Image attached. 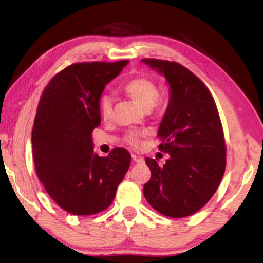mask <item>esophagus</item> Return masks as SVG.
<instances>
[{"instance_id":"esophagus-1","label":"esophagus","mask_w":263,"mask_h":263,"mask_svg":"<svg viewBox=\"0 0 263 263\" xmlns=\"http://www.w3.org/2000/svg\"><path fill=\"white\" fill-rule=\"evenodd\" d=\"M132 159L135 163H142L143 158L141 157L140 155H137V154H132Z\"/></svg>"}]
</instances>
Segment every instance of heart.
<instances>
[{
  "mask_svg": "<svg viewBox=\"0 0 263 263\" xmlns=\"http://www.w3.org/2000/svg\"><path fill=\"white\" fill-rule=\"evenodd\" d=\"M124 91L143 109L153 108L159 98V88L156 82L148 78L139 77L127 81L124 85ZM113 109V98L109 95H103L99 99V111L104 119H108ZM127 140L132 144L139 143L137 135H128Z\"/></svg>",
  "mask_w": 263,
  "mask_h": 263,
  "instance_id": "b5f03b06",
  "label": "heart"
}]
</instances>
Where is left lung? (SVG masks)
I'll list each match as a JSON object with an SVG mask.
<instances>
[{
    "instance_id": "1",
    "label": "left lung",
    "mask_w": 263,
    "mask_h": 263,
    "mask_svg": "<svg viewBox=\"0 0 263 263\" xmlns=\"http://www.w3.org/2000/svg\"><path fill=\"white\" fill-rule=\"evenodd\" d=\"M142 63L164 76L170 100L157 137L159 149L170 154L166 164L147 157L152 172L144 198L160 214L182 218L208 202L224 175L226 147L219 114L208 89L183 65L143 59Z\"/></svg>"
}]
</instances>
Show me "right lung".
<instances>
[{
    "label": "right lung",
    "mask_w": 263,
    "mask_h": 263,
    "mask_svg": "<svg viewBox=\"0 0 263 263\" xmlns=\"http://www.w3.org/2000/svg\"><path fill=\"white\" fill-rule=\"evenodd\" d=\"M127 63L72 64L49 81L39 100L31 132L37 175L51 198L72 215L108 208L130 167L127 150L99 156L91 139L102 121L104 88Z\"/></svg>",
    "instance_id": "add662e5"
}]
</instances>
